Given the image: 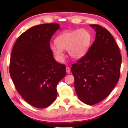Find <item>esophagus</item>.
Masks as SVG:
<instances>
[{
	"label": "esophagus",
	"mask_w": 128,
	"mask_h": 128,
	"mask_svg": "<svg viewBox=\"0 0 128 128\" xmlns=\"http://www.w3.org/2000/svg\"><path fill=\"white\" fill-rule=\"evenodd\" d=\"M66 72L68 74H70V68L69 67H66Z\"/></svg>",
	"instance_id": "34e87169"
}]
</instances>
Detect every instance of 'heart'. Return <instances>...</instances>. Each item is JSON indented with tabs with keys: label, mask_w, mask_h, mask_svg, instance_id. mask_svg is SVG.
<instances>
[{
	"label": "heart",
	"mask_w": 128,
	"mask_h": 128,
	"mask_svg": "<svg viewBox=\"0 0 128 128\" xmlns=\"http://www.w3.org/2000/svg\"><path fill=\"white\" fill-rule=\"evenodd\" d=\"M56 44L50 46V49L56 59L60 62L64 60L63 50H67L70 58L80 59L87 54L92 42L90 32L82 28L64 32L56 38Z\"/></svg>",
	"instance_id": "1"
}]
</instances>
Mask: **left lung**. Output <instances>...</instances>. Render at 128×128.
Instances as JSON below:
<instances>
[{
  "instance_id": "obj_1",
  "label": "left lung",
  "mask_w": 128,
  "mask_h": 128,
  "mask_svg": "<svg viewBox=\"0 0 128 128\" xmlns=\"http://www.w3.org/2000/svg\"><path fill=\"white\" fill-rule=\"evenodd\" d=\"M90 26L96 31L94 42L85 56L72 65L71 72L78 98L91 105L106 98L117 84L121 56L108 30L96 24Z\"/></svg>"
}]
</instances>
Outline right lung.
Masks as SVG:
<instances>
[{"instance_id": "add662e5", "label": "right lung", "mask_w": 128, "mask_h": 128, "mask_svg": "<svg viewBox=\"0 0 128 128\" xmlns=\"http://www.w3.org/2000/svg\"><path fill=\"white\" fill-rule=\"evenodd\" d=\"M60 28L58 23L34 26L14 44L10 74L16 89L26 102L45 108L56 100V86L66 75V66L54 59L50 42Z\"/></svg>"}]
</instances>
